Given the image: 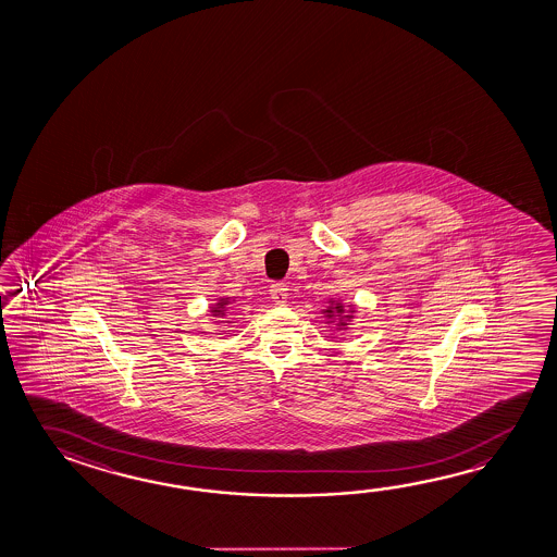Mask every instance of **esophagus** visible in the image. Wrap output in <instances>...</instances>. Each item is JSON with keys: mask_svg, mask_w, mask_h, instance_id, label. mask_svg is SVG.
Here are the masks:
<instances>
[{"mask_svg": "<svg viewBox=\"0 0 557 557\" xmlns=\"http://www.w3.org/2000/svg\"><path fill=\"white\" fill-rule=\"evenodd\" d=\"M287 285L283 282L272 283V287H270V297L274 299L275 305H283V302L287 301Z\"/></svg>", "mask_w": 557, "mask_h": 557, "instance_id": "esophagus-1", "label": "esophagus"}]
</instances>
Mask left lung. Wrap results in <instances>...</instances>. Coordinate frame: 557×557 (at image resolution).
<instances>
[{
  "label": "left lung",
  "mask_w": 557,
  "mask_h": 557,
  "mask_svg": "<svg viewBox=\"0 0 557 557\" xmlns=\"http://www.w3.org/2000/svg\"><path fill=\"white\" fill-rule=\"evenodd\" d=\"M347 307H349V310H346V305H344V302L330 299L329 307L322 310V312H324V317H326L330 324H332V322L336 324V330H346L347 324H349V320L354 319L351 314L356 312L351 305H347Z\"/></svg>",
  "instance_id": "1"
}]
</instances>
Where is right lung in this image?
<instances>
[{"instance_id":"add662e5","label":"right lung","mask_w":557,"mask_h":557,"mask_svg":"<svg viewBox=\"0 0 557 557\" xmlns=\"http://www.w3.org/2000/svg\"><path fill=\"white\" fill-rule=\"evenodd\" d=\"M228 305H231L228 297H221L220 301L211 307V314L213 317H225V310H227Z\"/></svg>"}]
</instances>
